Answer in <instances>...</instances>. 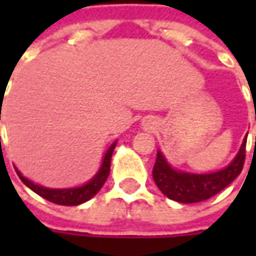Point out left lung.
<instances>
[{"instance_id": "obj_1", "label": "left lung", "mask_w": 256, "mask_h": 256, "mask_svg": "<svg viewBox=\"0 0 256 256\" xmlns=\"http://www.w3.org/2000/svg\"><path fill=\"white\" fill-rule=\"evenodd\" d=\"M256 140V138H255ZM246 138L235 160L222 171L212 174H185L172 170L166 164L162 154H156L152 170L154 181L165 196L182 204H194L210 200L224 188H226L240 174L245 164Z\"/></svg>"}]
</instances>
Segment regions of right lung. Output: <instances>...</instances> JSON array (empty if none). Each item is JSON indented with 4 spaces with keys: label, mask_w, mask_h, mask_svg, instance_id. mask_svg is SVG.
<instances>
[{
    "label": "right lung",
    "mask_w": 256,
    "mask_h": 256,
    "mask_svg": "<svg viewBox=\"0 0 256 256\" xmlns=\"http://www.w3.org/2000/svg\"><path fill=\"white\" fill-rule=\"evenodd\" d=\"M114 148H115V144H112L110 146V150L105 154L102 165H101L98 174L88 184H85V185L80 186V188H71V190H50V188H44V186H40V185H36L34 182L28 181L18 171H16V174H18L20 180L24 182L30 190H32L35 194H38L40 196L45 198L46 201L54 202V204H58V205H65V206H74V205H80L82 202H86L88 200H91L94 195L101 190V186L105 184L108 175H110V166H111V156H112Z\"/></svg>",
    "instance_id": "right-lung-1"
}]
</instances>
